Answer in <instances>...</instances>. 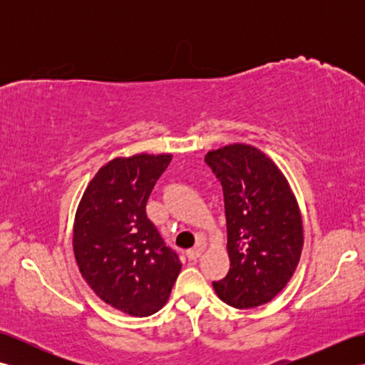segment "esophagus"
I'll list each match as a JSON object with an SVG mask.
<instances>
[{
  "label": "esophagus",
  "mask_w": 365,
  "mask_h": 365,
  "mask_svg": "<svg viewBox=\"0 0 365 365\" xmlns=\"http://www.w3.org/2000/svg\"><path fill=\"white\" fill-rule=\"evenodd\" d=\"M204 251V245H197L196 247H192V250H188L187 251V257L190 260H196L200 257V254H202Z\"/></svg>",
  "instance_id": "34e87169"
}]
</instances>
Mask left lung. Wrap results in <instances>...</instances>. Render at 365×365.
<instances>
[{
	"label": "left lung",
	"mask_w": 365,
	"mask_h": 365,
	"mask_svg": "<svg viewBox=\"0 0 365 365\" xmlns=\"http://www.w3.org/2000/svg\"><path fill=\"white\" fill-rule=\"evenodd\" d=\"M220 178L227 224V276L213 282L237 309L267 304L298 267L304 232L298 200L282 170L257 147L235 143L207 152Z\"/></svg>",
	"instance_id": "obj_1"
}]
</instances>
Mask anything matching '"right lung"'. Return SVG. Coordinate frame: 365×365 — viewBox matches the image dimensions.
<instances>
[{
  "instance_id": "obj_1",
  "label": "right lung",
  "mask_w": 365,
  "mask_h": 365,
  "mask_svg": "<svg viewBox=\"0 0 365 365\" xmlns=\"http://www.w3.org/2000/svg\"><path fill=\"white\" fill-rule=\"evenodd\" d=\"M170 153L118 157L88 183L73 221V254L97 297L131 317L166 304L182 262L145 215L152 188Z\"/></svg>"
}]
</instances>
